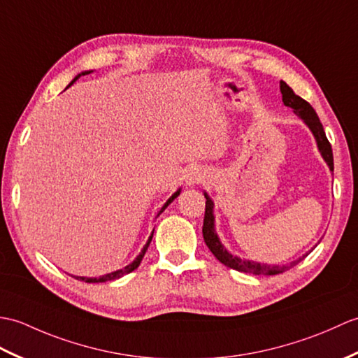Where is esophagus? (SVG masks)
I'll list each match as a JSON object with an SVG mask.
<instances>
[{
	"label": "esophagus",
	"instance_id": "esophagus-1",
	"mask_svg": "<svg viewBox=\"0 0 358 358\" xmlns=\"http://www.w3.org/2000/svg\"><path fill=\"white\" fill-rule=\"evenodd\" d=\"M202 180H203V174H202V171H201V170L194 169V170H192V171L188 173V176H187V182H188L189 185L201 184Z\"/></svg>",
	"mask_w": 358,
	"mask_h": 358
}]
</instances>
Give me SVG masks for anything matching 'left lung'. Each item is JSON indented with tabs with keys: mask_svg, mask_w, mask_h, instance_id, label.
Listing matches in <instances>:
<instances>
[{
	"mask_svg": "<svg viewBox=\"0 0 358 358\" xmlns=\"http://www.w3.org/2000/svg\"><path fill=\"white\" fill-rule=\"evenodd\" d=\"M280 92H282V101L285 106H288L294 110V113L297 116H300L303 121L306 122V125L311 129L314 138L317 141V145H319L320 153L323 156L324 161L329 165L331 170H334V157H332V148L329 141L324 134L323 125L320 122L319 116H317L315 110L313 108V106L306 102L303 98L297 96L291 87L280 81ZM206 202H205V216H203V227H202V234H203V241L208 246L210 251L216 256V259L219 262H222L225 266L237 269V271L242 273H250V274H268V275H274V274H280L283 271H287L288 268L297 265L300 260H303L308 254H305L303 257H300L299 260L292 262L291 265H285V266H271V265H262V264H256V262H250V260H242L236 256H231L224 246H222L217 234L214 233V216H213V201L210 199L208 196L205 194Z\"/></svg>",
	"mask_w": 358,
	"mask_h": 358,
	"instance_id": "left-lung-1",
	"label": "left lung"
}]
</instances>
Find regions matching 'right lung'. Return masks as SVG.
<instances>
[{
	"instance_id": "1",
	"label": "right lung",
	"mask_w": 358,
	"mask_h": 358,
	"mask_svg": "<svg viewBox=\"0 0 358 358\" xmlns=\"http://www.w3.org/2000/svg\"><path fill=\"white\" fill-rule=\"evenodd\" d=\"M87 73H90V71H84V73H79L73 81H71L69 85H71L73 84L78 78H81L83 75H87ZM179 193L180 192H176L174 193L169 201H166V203L164 205V208L161 210V213L166 208V206H169V203H171L174 199H176V197L179 196ZM152 239H153V233H152V236H150V239H148V242H147V245L144 246V250H142V252L139 254V256L134 259V262L133 264H130V265H127L124 269H119V271H115V273H110V274H106V275H102V277H99V279H89V277H76L78 280H83V282H87V283H98V282H107V280H115V279H119V277H122V275H125V274H129V273H131V271H134V269H136L138 266H139V264H141V260H142V257H144V254H145V251H147V248H148V245H150V242H152Z\"/></svg>"
}]
</instances>
